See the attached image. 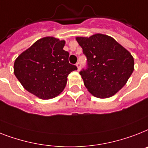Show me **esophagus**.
<instances>
[{"mask_svg":"<svg viewBox=\"0 0 148 148\" xmlns=\"http://www.w3.org/2000/svg\"><path fill=\"white\" fill-rule=\"evenodd\" d=\"M76 66L77 67V71H80V67H81V64H80V62H77V63L76 64Z\"/></svg>","mask_w":148,"mask_h":148,"instance_id":"1","label":"esophagus"}]
</instances>
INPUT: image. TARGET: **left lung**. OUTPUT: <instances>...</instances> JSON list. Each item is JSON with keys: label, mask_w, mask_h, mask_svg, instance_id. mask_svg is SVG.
<instances>
[{"label": "left lung", "mask_w": 148, "mask_h": 148, "mask_svg": "<svg viewBox=\"0 0 148 148\" xmlns=\"http://www.w3.org/2000/svg\"><path fill=\"white\" fill-rule=\"evenodd\" d=\"M86 57V67L80 71L89 92L98 98H108L125 85L134 71L130 52L106 35L77 37Z\"/></svg>", "instance_id": "8db88e82"}]
</instances>
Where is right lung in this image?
Listing matches in <instances>:
<instances>
[{
    "instance_id": "1",
    "label": "right lung",
    "mask_w": 148,
    "mask_h": 148,
    "mask_svg": "<svg viewBox=\"0 0 148 148\" xmlns=\"http://www.w3.org/2000/svg\"><path fill=\"white\" fill-rule=\"evenodd\" d=\"M65 42L54 37L36 41L14 62V74L24 88L40 99H49L62 93L68 74L77 70L69 63Z\"/></svg>"
}]
</instances>
